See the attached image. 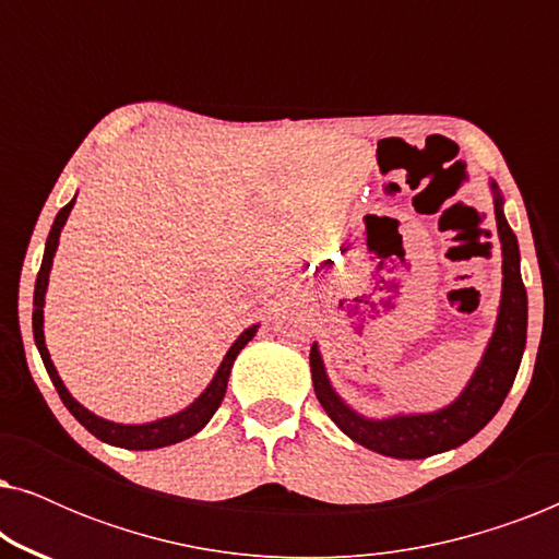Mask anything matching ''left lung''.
<instances>
[{"mask_svg": "<svg viewBox=\"0 0 559 559\" xmlns=\"http://www.w3.org/2000/svg\"><path fill=\"white\" fill-rule=\"evenodd\" d=\"M488 186H491L493 216L501 241V302L484 356H480L468 384L453 402L435 412L366 417L335 392L318 343H312L310 373L318 402L323 404L325 415L338 425L341 432H346L350 440L373 453L402 457V461H419V457H430L463 445L491 423L514 384L526 346V289L522 270H519L522 257H519L516 234L511 231L509 221L503 216V195L493 180Z\"/></svg>", "mask_w": 559, "mask_h": 559, "instance_id": "8db88e82", "label": "left lung"}]
</instances>
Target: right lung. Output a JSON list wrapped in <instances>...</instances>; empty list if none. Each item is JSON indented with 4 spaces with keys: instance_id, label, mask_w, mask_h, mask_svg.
Instances as JSON below:
<instances>
[{
    "instance_id": "1",
    "label": "right lung",
    "mask_w": 559,
    "mask_h": 559,
    "mask_svg": "<svg viewBox=\"0 0 559 559\" xmlns=\"http://www.w3.org/2000/svg\"><path fill=\"white\" fill-rule=\"evenodd\" d=\"M73 203H75V198L66 205V209H60L56 221H52L48 241H45V254H43L40 272H37L35 297H33V335H35V346H37V350H40V358H43L45 369H48V377L52 381V386L58 389L60 400H63L68 412H71V415L79 419V423L86 427L91 435H96L98 440L109 442V445H114V448L157 450V448H167V445H175V442H182V440L193 438L195 432H201L203 427L211 423V417L216 415V409L221 407V402H224L228 377H231V366L236 361V356L241 354V348L247 346V343L257 335L259 323L249 325L247 331H243L239 338L231 343V348L226 350V356H224V361H221L218 371L213 373L211 384L205 386L203 392L198 394L195 400L190 402L186 409L175 412V415H170V417H159V419H152V423H142V425H121V423H111V419H104V417L94 415V412L83 407V404L75 400V396L66 389L63 379H60V373L56 369V364H52L50 350H48V346H45V331H43V328H45L43 325L45 323L43 308H45V293H48V282H50L52 257H56V251H58L60 231H63V226H66V221H68V213H71Z\"/></svg>"
}]
</instances>
